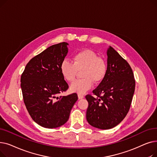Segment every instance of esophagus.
<instances>
[{
    "label": "esophagus",
    "instance_id": "obj_1",
    "mask_svg": "<svg viewBox=\"0 0 157 157\" xmlns=\"http://www.w3.org/2000/svg\"><path fill=\"white\" fill-rule=\"evenodd\" d=\"M78 97L79 99H82V98H84V96H83V95H81V94H78Z\"/></svg>",
    "mask_w": 157,
    "mask_h": 157
}]
</instances>
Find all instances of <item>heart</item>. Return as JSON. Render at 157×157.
Masks as SVG:
<instances>
[{
  "label": "heart",
  "instance_id": "b5f03b06",
  "mask_svg": "<svg viewBox=\"0 0 157 157\" xmlns=\"http://www.w3.org/2000/svg\"><path fill=\"white\" fill-rule=\"evenodd\" d=\"M81 77L70 86L71 92L85 94L93 86V82L100 83L104 78L107 67L104 60L98 57L97 55L90 49H83L76 54L72 58V62L64 59L60 65L62 76L68 82L75 79L77 71L83 69Z\"/></svg>",
  "mask_w": 157,
  "mask_h": 157
}]
</instances>
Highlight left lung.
Masks as SVG:
<instances>
[{"label":"left lung","instance_id":"obj_1","mask_svg":"<svg viewBox=\"0 0 157 157\" xmlns=\"http://www.w3.org/2000/svg\"><path fill=\"white\" fill-rule=\"evenodd\" d=\"M108 67L103 80L93 90L95 97L88 94L86 120L90 125L110 129L125 118L131 105L136 81L129 63L109 46Z\"/></svg>","mask_w":157,"mask_h":157}]
</instances>
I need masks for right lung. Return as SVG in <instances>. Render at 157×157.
Listing matches in <instances>:
<instances>
[{"mask_svg": "<svg viewBox=\"0 0 157 157\" xmlns=\"http://www.w3.org/2000/svg\"><path fill=\"white\" fill-rule=\"evenodd\" d=\"M68 43L49 46L33 57L21 76L23 101L31 118L44 128H54L67 121L78 100L76 93L57 95L69 88L60 71V65L68 52Z\"/></svg>", "mask_w": 157, "mask_h": 157, "instance_id": "add662e5", "label": "right lung"}]
</instances>
